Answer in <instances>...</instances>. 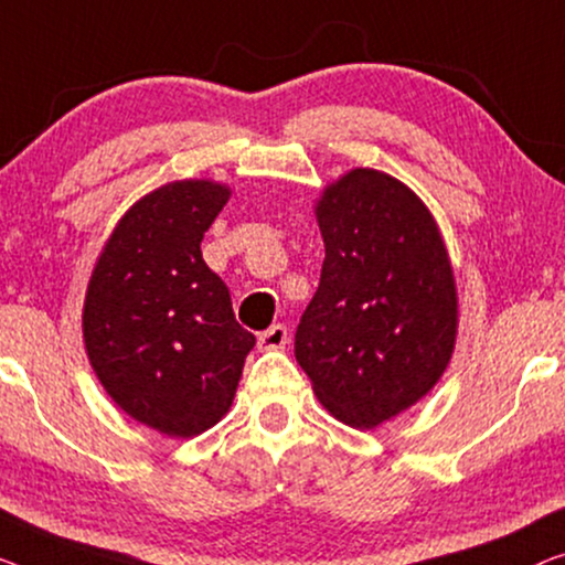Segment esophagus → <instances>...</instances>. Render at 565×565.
<instances>
[{"instance_id": "1", "label": "esophagus", "mask_w": 565, "mask_h": 565, "mask_svg": "<svg viewBox=\"0 0 565 565\" xmlns=\"http://www.w3.org/2000/svg\"><path fill=\"white\" fill-rule=\"evenodd\" d=\"M286 342H289V332H286L284 324H274V327H268L266 332L258 334L260 350H281Z\"/></svg>"}]
</instances>
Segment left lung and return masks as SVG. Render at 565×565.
I'll list each match as a JSON object with an SVG mask.
<instances>
[{"label": "left lung", "instance_id": "8db88e82", "mask_svg": "<svg viewBox=\"0 0 565 565\" xmlns=\"http://www.w3.org/2000/svg\"><path fill=\"white\" fill-rule=\"evenodd\" d=\"M315 215L324 264L294 355L337 420L375 428L449 367L459 327L449 250L424 200L370 167L327 184Z\"/></svg>", "mask_w": 565, "mask_h": 565}]
</instances>
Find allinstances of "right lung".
Listing matches in <instances>:
<instances>
[{"instance_id": "right-lung-1", "label": "right lung", "mask_w": 565, "mask_h": 565, "mask_svg": "<svg viewBox=\"0 0 565 565\" xmlns=\"http://www.w3.org/2000/svg\"><path fill=\"white\" fill-rule=\"evenodd\" d=\"M231 188L174 180L134 202L100 248L83 301L88 363L126 416L190 439L228 414L256 337L202 260Z\"/></svg>"}]
</instances>
